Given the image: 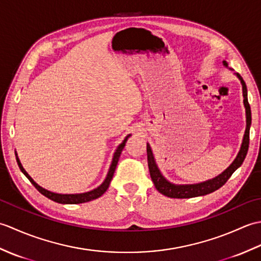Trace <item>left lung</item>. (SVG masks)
Here are the masks:
<instances>
[{
	"mask_svg": "<svg viewBox=\"0 0 261 261\" xmlns=\"http://www.w3.org/2000/svg\"><path fill=\"white\" fill-rule=\"evenodd\" d=\"M223 64L225 66H228L226 62H223ZM237 76L239 77V80L242 83V92H243V97H245L243 103H245L246 114H247V129H246L245 137H243L241 149L239 153H238L236 160L230 165V167L228 169H225L222 174L219 175L218 177H215L213 179L201 182V184H195V185H174L171 184V182L166 180L163 177V175L160 174L157 165L154 163L150 146L147 145L148 166H149V171H150L151 179L153 181L154 186H156L157 191L159 193H162L163 195L171 197V198H190V197L206 195V194L212 193L216 190H219L220 187H222L225 182L228 181L231 175L233 174L234 171L242 165L249 149V131H250V125H251V110H250V104L248 102L246 83L238 73H237Z\"/></svg>",
	"mask_w": 261,
	"mask_h": 261,
	"instance_id": "left-lung-1",
	"label": "left lung"
}]
</instances>
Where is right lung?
<instances>
[{
    "instance_id": "right-lung-1",
    "label": "right lung",
    "mask_w": 261,
    "mask_h": 261,
    "mask_svg": "<svg viewBox=\"0 0 261 261\" xmlns=\"http://www.w3.org/2000/svg\"><path fill=\"white\" fill-rule=\"evenodd\" d=\"M129 136H126L125 139L123 140V142H122L121 145H119V147L116 148L115 153H114V157H113V160H112V164H111V167H110V170H109V173H108V176H107V178H105V180L103 181V184L101 186H98L97 188H95V190H93L91 192H87V193H83V194H56V193L49 192V191L45 190V188L40 187L38 184H36L35 181H33V179L31 178L29 175H28V173L23 169V167H22V165H21L18 157H16V163H18L22 173H23L25 175L27 178L32 182L33 186H35L37 190L42 194L43 196L48 197L49 199H51V201L57 202V203H62V204H80V203L90 202V201H93V199H96L99 196H102L103 194L107 192V190L109 188L110 182H111V179H112L113 174H114V171H115L116 165H118L121 151H122V149H123V147L125 146V141H126L127 138H129Z\"/></svg>"
}]
</instances>
